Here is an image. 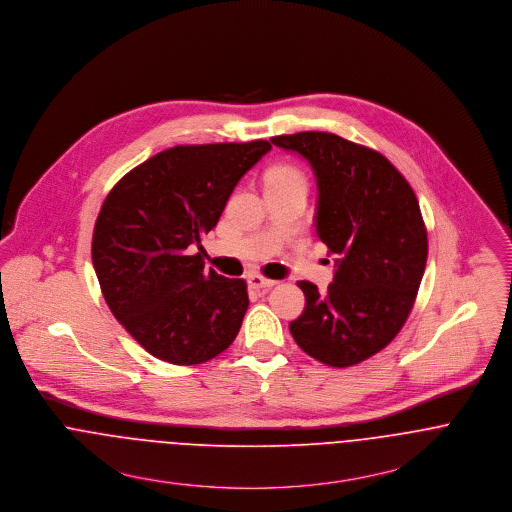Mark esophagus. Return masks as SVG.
<instances>
[{
  "mask_svg": "<svg viewBox=\"0 0 512 512\" xmlns=\"http://www.w3.org/2000/svg\"><path fill=\"white\" fill-rule=\"evenodd\" d=\"M247 283L251 288H255V290H267V288H273L277 281H273V279H267V277H263V275H249V279H247Z\"/></svg>",
  "mask_w": 512,
  "mask_h": 512,
  "instance_id": "1",
  "label": "esophagus"
}]
</instances>
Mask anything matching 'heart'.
<instances>
[{"instance_id": "heart-1", "label": "heart", "mask_w": 512, "mask_h": 512, "mask_svg": "<svg viewBox=\"0 0 512 512\" xmlns=\"http://www.w3.org/2000/svg\"><path fill=\"white\" fill-rule=\"evenodd\" d=\"M271 176H300V172L296 171V169H290V167H281V169L273 172Z\"/></svg>"}]
</instances>
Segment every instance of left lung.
Listing matches in <instances>:
<instances>
[{
	"mask_svg": "<svg viewBox=\"0 0 512 512\" xmlns=\"http://www.w3.org/2000/svg\"><path fill=\"white\" fill-rule=\"evenodd\" d=\"M271 143L310 163L318 182L316 233L338 255L324 294L298 283L306 306L290 334L330 367L357 365L395 340L414 306L428 257L416 194L381 153L340 135L302 131Z\"/></svg>",
	"mask_w": 512,
	"mask_h": 512,
	"instance_id": "1",
	"label": "left lung"
}]
</instances>
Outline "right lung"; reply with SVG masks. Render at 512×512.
<instances>
[{"label": "right lung", "mask_w": 512, "mask_h": 512, "mask_svg": "<svg viewBox=\"0 0 512 512\" xmlns=\"http://www.w3.org/2000/svg\"><path fill=\"white\" fill-rule=\"evenodd\" d=\"M269 141L178 145L127 172L106 196L92 263L115 320L157 359L198 365L226 351L249 306L243 279L206 271L202 237Z\"/></svg>", "instance_id": "obj_1"}]
</instances>
